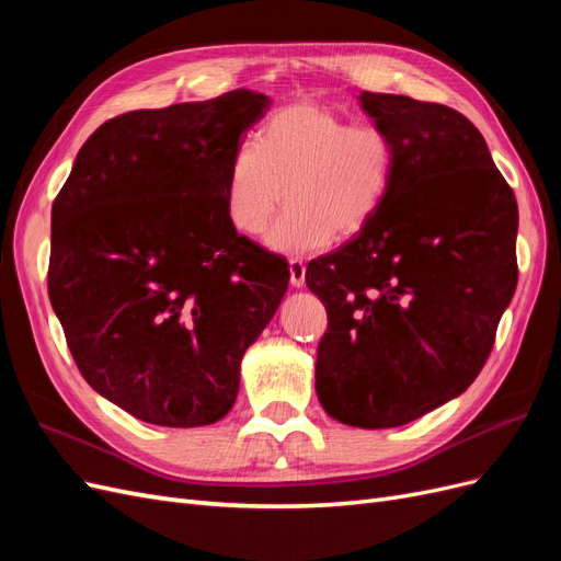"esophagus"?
Returning a JSON list of instances; mask_svg holds the SVG:
<instances>
[{
	"mask_svg": "<svg viewBox=\"0 0 561 561\" xmlns=\"http://www.w3.org/2000/svg\"><path fill=\"white\" fill-rule=\"evenodd\" d=\"M290 283L295 287H301L304 283H307V264H304L301 260H290Z\"/></svg>",
	"mask_w": 561,
	"mask_h": 561,
	"instance_id": "obj_1",
	"label": "esophagus"
}]
</instances>
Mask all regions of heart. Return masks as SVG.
<instances>
[{"mask_svg": "<svg viewBox=\"0 0 561 561\" xmlns=\"http://www.w3.org/2000/svg\"><path fill=\"white\" fill-rule=\"evenodd\" d=\"M398 175V142L377 124H351L339 112L295 103L266 118L257 142L233 149L225 178V215L245 236L285 213L266 245L299 257L360 233L377 217Z\"/></svg>", "mask_w": 561, "mask_h": 561, "instance_id": "b5f03b06", "label": "heart"}]
</instances>
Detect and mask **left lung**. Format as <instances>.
Wrapping results in <instances>:
<instances>
[{"label":"left lung","mask_w":561,"mask_h":561,"mask_svg":"<svg viewBox=\"0 0 561 561\" xmlns=\"http://www.w3.org/2000/svg\"><path fill=\"white\" fill-rule=\"evenodd\" d=\"M363 110L398 142L371 222L307 266L328 311L316 393L358 428H393L478 379L517 287V201L482 133L447 105L390 93Z\"/></svg>","instance_id":"left-lung-1"}]
</instances>
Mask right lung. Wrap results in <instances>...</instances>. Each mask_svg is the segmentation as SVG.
<instances>
[{"mask_svg":"<svg viewBox=\"0 0 561 561\" xmlns=\"http://www.w3.org/2000/svg\"><path fill=\"white\" fill-rule=\"evenodd\" d=\"M271 100L248 89L135 110L79 149L50 210L48 299L93 390L135 419L208 426L290 280L225 215L233 149Z\"/></svg>","mask_w":561,"mask_h":561,"instance_id":"1","label":"right lung"}]
</instances>
